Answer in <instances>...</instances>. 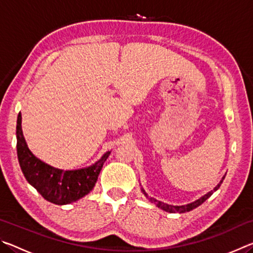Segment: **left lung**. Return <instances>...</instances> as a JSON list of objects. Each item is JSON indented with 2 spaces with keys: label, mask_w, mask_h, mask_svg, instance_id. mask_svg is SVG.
<instances>
[{
  "label": "left lung",
  "mask_w": 253,
  "mask_h": 253,
  "mask_svg": "<svg viewBox=\"0 0 253 253\" xmlns=\"http://www.w3.org/2000/svg\"><path fill=\"white\" fill-rule=\"evenodd\" d=\"M223 179H224V177L222 178V181L217 184V186L214 188L213 191H211V192H209L208 194H205L203 198H201V199H199L198 201H195V202H193V203H191V204H187V205H182V207H174V205H169V204H165V203H163V202H160V201H157V200H155V199H153V198H149V201H151L152 203H155L158 208H161L162 210H164V211H166V212H169V213H185V212H188V211H191V210H193V209H195V208H198L199 205H201L202 204L203 202H205V201H207L210 196H211L214 192H215L217 188L220 187V185L222 184V182H223ZM143 192H144V194L147 196L148 198V195L145 193V191L143 190Z\"/></svg>",
  "instance_id": "1"
}]
</instances>
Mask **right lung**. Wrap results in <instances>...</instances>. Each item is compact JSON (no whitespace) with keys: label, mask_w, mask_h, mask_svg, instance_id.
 <instances>
[{"label":"right lung","mask_w":253,"mask_h":253,"mask_svg":"<svg viewBox=\"0 0 253 253\" xmlns=\"http://www.w3.org/2000/svg\"><path fill=\"white\" fill-rule=\"evenodd\" d=\"M16 152L24 177L51 203L63 205L79 200L90 192L97 182L102 165L108 158L107 152L99 161L87 169L62 170L37 158L27 146L21 128V113L16 123Z\"/></svg>","instance_id":"1"}]
</instances>
